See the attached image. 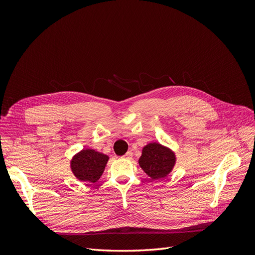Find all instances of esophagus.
Returning <instances> with one entry per match:
<instances>
[{
    "instance_id": "esophagus-1",
    "label": "esophagus",
    "mask_w": 255,
    "mask_h": 255,
    "mask_svg": "<svg viewBox=\"0 0 255 255\" xmlns=\"http://www.w3.org/2000/svg\"><path fill=\"white\" fill-rule=\"evenodd\" d=\"M125 158H127V159H130L133 157V152H130V151H128L126 154H125V156H123Z\"/></svg>"
}]
</instances>
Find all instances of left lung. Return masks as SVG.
<instances>
[{"instance_id": "left-lung-1", "label": "left lung", "mask_w": 255, "mask_h": 255, "mask_svg": "<svg viewBox=\"0 0 255 255\" xmlns=\"http://www.w3.org/2000/svg\"><path fill=\"white\" fill-rule=\"evenodd\" d=\"M174 161V154L170 150L153 142L143 148L139 165L151 179L156 180L165 177L171 171Z\"/></svg>"}]
</instances>
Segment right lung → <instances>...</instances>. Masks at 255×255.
Instances as JSON below:
<instances>
[{
	"mask_svg": "<svg viewBox=\"0 0 255 255\" xmlns=\"http://www.w3.org/2000/svg\"><path fill=\"white\" fill-rule=\"evenodd\" d=\"M107 160L109 156L102 153L91 149L82 150L71 161L72 172L81 181L95 183L102 175Z\"/></svg>",
	"mask_w": 255,
	"mask_h": 255,
	"instance_id": "right-lung-1",
	"label": "right lung"
}]
</instances>
